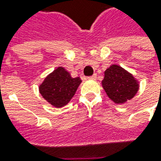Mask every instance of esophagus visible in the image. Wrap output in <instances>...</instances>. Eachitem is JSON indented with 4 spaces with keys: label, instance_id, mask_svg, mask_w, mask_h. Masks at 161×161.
Masks as SVG:
<instances>
[{
    "label": "esophagus",
    "instance_id": "obj_1",
    "mask_svg": "<svg viewBox=\"0 0 161 161\" xmlns=\"http://www.w3.org/2000/svg\"><path fill=\"white\" fill-rule=\"evenodd\" d=\"M88 79H90V80H96V79H97V74H93L92 76H90V77H88Z\"/></svg>",
    "mask_w": 161,
    "mask_h": 161
}]
</instances>
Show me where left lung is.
I'll return each instance as SVG.
<instances>
[{
  "instance_id": "1",
  "label": "left lung",
  "mask_w": 161,
  "mask_h": 161,
  "mask_svg": "<svg viewBox=\"0 0 161 161\" xmlns=\"http://www.w3.org/2000/svg\"><path fill=\"white\" fill-rule=\"evenodd\" d=\"M108 97L115 104H125L138 92L139 80L118 64H111L104 71L101 81Z\"/></svg>"
}]
</instances>
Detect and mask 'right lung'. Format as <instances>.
<instances>
[{"label": "right lung", "mask_w": 161, "mask_h": 161, "mask_svg": "<svg viewBox=\"0 0 161 161\" xmlns=\"http://www.w3.org/2000/svg\"><path fill=\"white\" fill-rule=\"evenodd\" d=\"M80 77H71L63 66H59L44 79L38 90L41 96L54 108H63L71 101L81 83Z\"/></svg>", "instance_id": "1"}]
</instances>
